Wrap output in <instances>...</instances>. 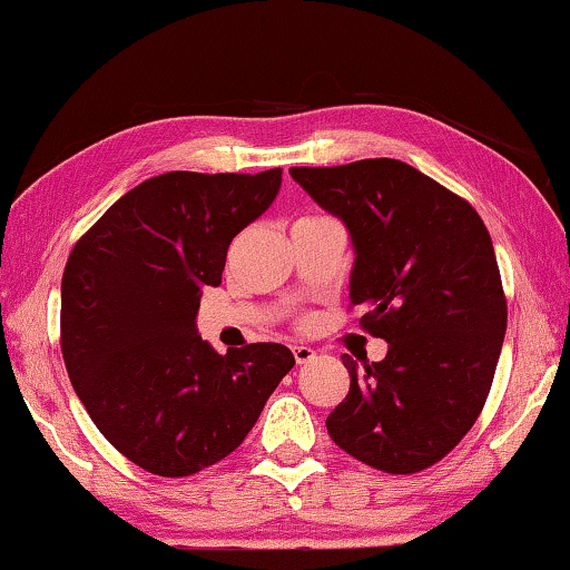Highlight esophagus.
Wrapping results in <instances>:
<instances>
[{
	"instance_id": "esophagus-1",
	"label": "esophagus",
	"mask_w": 570,
	"mask_h": 570,
	"mask_svg": "<svg viewBox=\"0 0 570 570\" xmlns=\"http://www.w3.org/2000/svg\"><path fill=\"white\" fill-rule=\"evenodd\" d=\"M292 352H294L296 364H308L316 356V352L312 350V346H304V344H294Z\"/></svg>"
}]
</instances>
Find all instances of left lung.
Returning <instances> with one entry per match:
<instances>
[{"label":"left lung","mask_w":570,"mask_h":570,"mask_svg":"<svg viewBox=\"0 0 570 570\" xmlns=\"http://www.w3.org/2000/svg\"><path fill=\"white\" fill-rule=\"evenodd\" d=\"M352 236V306L390 344L350 370L330 438L364 465L410 475L435 465L475 424L508 324L493 240L465 198L392 158L292 168Z\"/></svg>","instance_id":"8db88e82"}]
</instances>
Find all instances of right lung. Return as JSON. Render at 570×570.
Wrapping results in <instances>:
<instances>
[{
    "label": "right lung",
    "instance_id": "add662e5",
    "mask_svg": "<svg viewBox=\"0 0 570 570\" xmlns=\"http://www.w3.org/2000/svg\"><path fill=\"white\" fill-rule=\"evenodd\" d=\"M278 188L282 168L163 173L115 200L67 258V374L105 440L153 475L186 478L230 455L294 366L284 344L218 354L196 330L230 240Z\"/></svg>",
    "mask_w": 570,
    "mask_h": 570
}]
</instances>
